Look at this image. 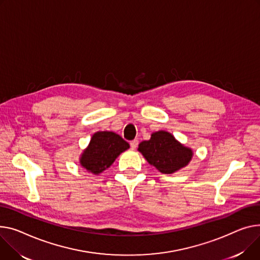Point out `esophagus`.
<instances>
[{"mask_svg": "<svg viewBox=\"0 0 260 260\" xmlns=\"http://www.w3.org/2000/svg\"><path fill=\"white\" fill-rule=\"evenodd\" d=\"M138 143H139V141H138V140H133V141H131V142H129V145H131V147H132V149H135V148L138 146Z\"/></svg>", "mask_w": 260, "mask_h": 260, "instance_id": "1", "label": "esophagus"}]
</instances>
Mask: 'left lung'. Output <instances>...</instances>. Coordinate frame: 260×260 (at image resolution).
Instances as JSON below:
<instances>
[{
  "label": "left lung",
  "instance_id": "left-lung-1",
  "mask_svg": "<svg viewBox=\"0 0 260 260\" xmlns=\"http://www.w3.org/2000/svg\"><path fill=\"white\" fill-rule=\"evenodd\" d=\"M139 150L145 160L165 175L175 174L186 167L193 157V150L179 142L166 131L154 132L150 139L142 141Z\"/></svg>",
  "mask_w": 260,
  "mask_h": 260
}]
</instances>
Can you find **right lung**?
Wrapping results in <instances>:
<instances>
[{
  "label": "right lung",
  "instance_id": "add662e5",
  "mask_svg": "<svg viewBox=\"0 0 260 260\" xmlns=\"http://www.w3.org/2000/svg\"><path fill=\"white\" fill-rule=\"evenodd\" d=\"M129 148V144L114 132H96L89 145L83 149L79 157L82 168L97 176L108 169L115 160Z\"/></svg>",
  "mask_w": 260,
  "mask_h": 260
}]
</instances>
